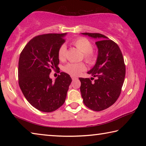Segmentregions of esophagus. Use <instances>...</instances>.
<instances>
[{
    "label": "esophagus",
    "mask_w": 146,
    "mask_h": 146,
    "mask_svg": "<svg viewBox=\"0 0 146 146\" xmlns=\"http://www.w3.org/2000/svg\"><path fill=\"white\" fill-rule=\"evenodd\" d=\"M71 78H72L73 80H76V79H77V78H76V77H74V76H71Z\"/></svg>",
    "instance_id": "esophagus-1"
}]
</instances>
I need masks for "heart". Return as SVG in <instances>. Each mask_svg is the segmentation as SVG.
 Masks as SVG:
<instances>
[{
    "label": "heart",
    "instance_id": "obj_1",
    "mask_svg": "<svg viewBox=\"0 0 146 146\" xmlns=\"http://www.w3.org/2000/svg\"><path fill=\"white\" fill-rule=\"evenodd\" d=\"M71 44L82 53L83 58L88 63H91L95 60V55L92 50L93 46L88 39L80 37L72 41ZM66 46L62 45L58 51V56L60 60H64L66 57ZM86 67L85 64L80 63H68L64 67V71L71 76H78L85 71Z\"/></svg>",
    "mask_w": 146,
    "mask_h": 146
}]
</instances>
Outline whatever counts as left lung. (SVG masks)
<instances>
[{
    "mask_svg": "<svg viewBox=\"0 0 146 146\" xmlns=\"http://www.w3.org/2000/svg\"><path fill=\"white\" fill-rule=\"evenodd\" d=\"M98 39L97 61L88 74L93 77L79 78L83 102L88 108L100 111L108 108L119 97L125 75L124 60L119 47L115 42L100 33H81ZM94 79V78H93Z\"/></svg>",
    "mask_w": 146,
    "mask_h": 146,
    "instance_id": "8db88e82",
    "label": "left lung"
}]
</instances>
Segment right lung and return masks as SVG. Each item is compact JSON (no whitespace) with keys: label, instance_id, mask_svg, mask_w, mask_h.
<instances>
[{"label":"right lung","instance_id":"add662e5","mask_svg":"<svg viewBox=\"0 0 146 146\" xmlns=\"http://www.w3.org/2000/svg\"><path fill=\"white\" fill-rule=\"evenodd\" d=\"M67 33L36 36L24 47L19 60V84L26 100L40 111H54L65 102L71 78L61 72L55 82L49 77L58 68V51Z\"/></svg>","mask_w":146,"mask_h":146}]
</instances>
